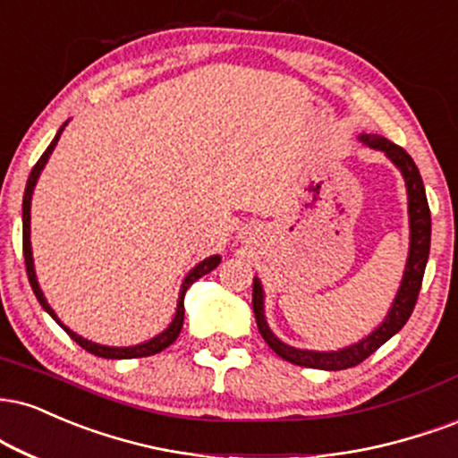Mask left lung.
I'll return each mask as SVG.
<instances>
[{
    "label": "left lung",
    "mask_w": 458,
    "mask_h": 458,
    "mask_svg": "<svg viewBox=\"0 0 458 458\" xmlns=\"http://www.w3.org/2000/svg\"><path fill=\"white\" fill-rule=\"evenodd\" d=\"M365 145L377 151L386 153V157L401 170L407 187V208H410V253H407V264L403 279H401L399 292H396L393 307H390L388 316L384 322L367 335L365 339L358 341L354 345L337 350V352H313V350H296L292 345L284 344L273 335L268 328L267 318H264V292L258 279H253V313H256V324L260 330L262 339L267 341L268 348L275 354L282 356L284 360L292 362L299 367L310 369H324V371H341V369H350L360 365L367 356H371L379 345H384L393 335L399 333L410 319L411 311H414L418 292H420L424 268H427L428 250H431V211H428L427 194H424L422 176L418 173V166L414 159L407 156L403 147L394 145L388 139L376 134H360L358 136Z\"/></svg>",
    "instance_id": "left-lung-1"
}]
</instances>
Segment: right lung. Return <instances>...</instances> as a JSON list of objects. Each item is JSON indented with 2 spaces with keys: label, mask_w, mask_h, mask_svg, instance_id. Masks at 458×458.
Masks as SVG:
<instances>
[{
  "label": "right lung",
  "mask_w": 458,
  "mask_h": 458,
  "mask_svg": "<svg viewBox=\"0 0 458 458\" xmlns=\"http://www.w3.org/2000/svg\"><path fill=\"white\" fill-rule=\"evenodd\" d=\"M64 128H65V123L62 125V128H59L57 136H55L51 145L47 147V151L42 153V157L38 159L36 166L31 168V174H30V179H27V185H25V196H23V256H25L27 277H30L31 290H34L36 299L40 301L42 310L47 311L48 316H51V318L55 319V322H57L59 327H62V328L65 330V333H68L70 337L74 339L76 344L81 345L82 350L91 352V354H96V356H100V358H114V360H121V358H142V356H153V354H157V352L166 350L170 344H174L176 337H179L181 328H183V316H185L183 299H185V292H187V288H190V285L194 284L196 279H200L202 275L211 273L213 268L217 267L219 262H222V258H219V256H211V258H207V260H202L200 264H196V267L191 268L190 273H187V277L183 279V285H181V296H179V302H176V313H174L173 322H170V327H168L166 330H164V333H159L157 337L148 339V341H145V344L130 345V348H110V345L93 344V341H89V339H82L81 335L72 333V330H70L68 327H65V324L62 322V319H59L57 316H55V311L51 310V305H48L47 299H44V294H42L40 285H38L36 271H34V258H31V241H30V219H31L30 208H31V194H34V187H36V183H38V176H40L42 168L47 166L48 157H51L53 148H55V145H57V140H59V136H62Z\"/></svg>",
  "instance_id": "obj_1"
}]
</instances>
